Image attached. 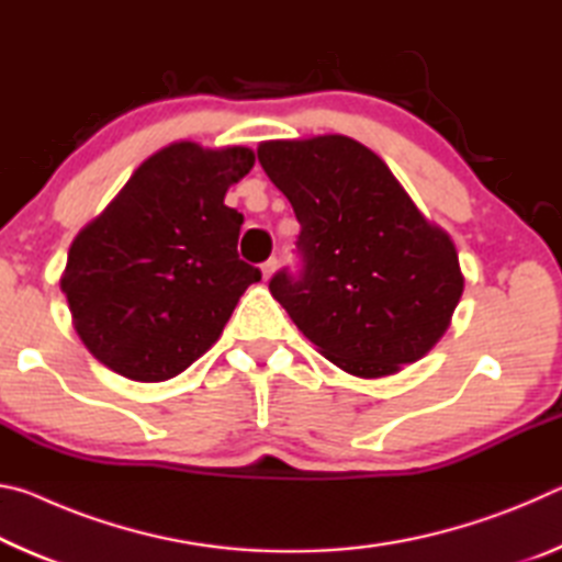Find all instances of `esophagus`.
I'll use <instances>...</instances> for the list:
<instances>
[{"label": "esophagus", "mask_w": 562, "mask_h": 562, "mask_svg": "<svg viewBox=\"0 0 562 562\" xmlns=\"http://www.w3.org/2000/svg\"><path fill=\"white\" fill-rule=\"evenodd\" d=\"M260 270H262V280H270L272 274H274V270H278V258L265 260V262L260 265Z\"/></svg>", "instance_id": "34e87169"}]
</instances>
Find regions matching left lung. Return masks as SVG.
Wrapping results in <instances>:
<instances>
[{
  "label": "left lung",
  "instance_id": "1",
  "mask_svg": "<svg viewBox=\"0 0 562 562\" xmlns=\"http://www.w3.org/2000/svg\"><path fill=\"white\" fill-rule=\"evenodd\" d=\"M258 158L300 223L297 268L274 272L270 292L302 335L364 379L422 359L463 292L451 237L347 136L268 140Z\"/></svg>",
  "mask_w": 562,
  "mask_h": 562
}]
</instances>
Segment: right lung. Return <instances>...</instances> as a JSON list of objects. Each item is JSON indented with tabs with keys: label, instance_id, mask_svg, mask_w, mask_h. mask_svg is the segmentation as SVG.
Here are the masks:
<instances>
[{
	"label": "right lung",
	"instance_id": "right-lung-1",
	"mask_svg": "<svg viewBox=\"0 0 562 562\" xmlns=\"http://www.w3.org/2000/svg\"><path fill=\"white\" fill-rule=\"evenodd\" d=\"M250 148L173 144L150 156L71 243L61 290L83 345L121 376L164 382L213 347L262 272L237 255L227 188Z\"/></svg>",
	"mask_w": 562,
	"mask_h": 562
}]
</instances>
